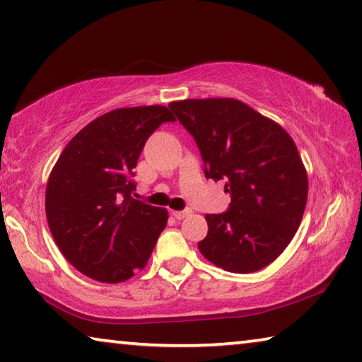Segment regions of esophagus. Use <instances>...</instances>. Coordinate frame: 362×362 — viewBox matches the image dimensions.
I'll return each instance as SVG.
<instances>
[{"mask_svg": "<svg viewBox=\"0 0 362 362\" xmlns=\"http://www.w3.org/2000/svg\"><path fill=\"white\" fill-rule=\"evenodd\" d=\"M170 214H173V216L177 220H182V218H185L187 216H189V214H192V211H188V209H185V211H170Z\"/></svg>", "mask_w": 362, "mask_h": 362, "instance_id": "esophagus-1", "label": "esophagus"}]
</instances>
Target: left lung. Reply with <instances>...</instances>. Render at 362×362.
<instances>
[{"mask_svg":"<svg viewBox=\"0 0 362 362\" xmlns=\"http://www.w3.org/2000/svg\"><path fill=\"white\" fill-rule=\"evenodd\" d=\"M169 108L194 137L207 179L225 180L230 209L207 214V260L252 273L283 254L302 222L308 175L292 137L236 99H185Z\"/></svg>","mask_w":362,"mask_h":362,"instance_id":"obj_1","label":"left lung"}]
</instances>
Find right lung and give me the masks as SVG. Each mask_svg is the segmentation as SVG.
I'll list each match as a JSON object with an SVG mask.
<instances>
[{
	"instance_id": "add662e5",
	"label": "right lung",
	"mask_w": 362,
	"mask_h": 362,
	"mask_svg": "<svg viewBox=\"0 0 362 362\" xmlns=\"http://www.w3.org/2000/svg\"><path fill=\"white\" fill-rule=\"evenodd\" d=\"M168 107L116 108L84 126L49 174L46 217L54 241L78 272L116 284L144 269L169 214L134 199L131 177Z\"/></svg>"
}]
</instances>
